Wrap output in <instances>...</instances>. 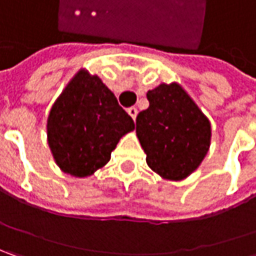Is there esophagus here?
<instances>
[{
	"label": "esophagus",
	"instance_id": "34e87169",
	"mask_svg": "<svg viewBox=\"0 0 256 256\" xmlns=\"http://www.w3.org/2000/svg\"><path fill=\"white\" fill-rule=\"evenodd\" d=\"M128 113L132 116L133 120H136V116H138V108H136V107H128Z\"/></svg>",
	"mask_w": 256,
	"mask_h": 256
}]
</instances>
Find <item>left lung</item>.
<instances>
[{
  "instance_id": "obj_1",
  "label": "left lung",
  "mask_w": 256,
  "mask_h": 256,
  "mask_svg": "<svg viewBox=\"0 0 256 256\" xmlns=\"http://www.w3.org/2000/svg\"><path fill=\"white\" fill-rule=\"evenodd\" d=\"M149 107L136 117V133L152 170L182 180L198 169L210 144V123L179 84L148 92Z\"/></svg>"
}]
</instances>
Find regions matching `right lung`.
I'll return each instance as SVG.
<instances>
[{"label":"right lung","mask_w":256,"mask_h":256,"mask_svg":"<svg viewBox=\"0 0 256 256\" xmlns=\"http://www.w3.org/2000/svg\"><path fill=\"white\" fill-rule=\"evenodd\" d=\"M134 122L97 76L80 70L56 100L47 136L56 163L76 178L90 176L110 160Z\"/></svg>","instance_id":"add662e5"}]
</instances>
